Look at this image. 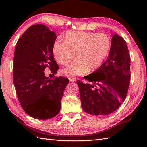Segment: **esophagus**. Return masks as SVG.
Returning a JSON list of instances; mask_svg holds the SVG:
<instances>
[{
  "label": "esophagus",
  "mask_w": 147,
  "mask_h": 147,
  "mask_svg": "<svg viewBox=\"0 0 147 147\" xmlns=\"http://www.w3.org/2000/svg\"><path fill=\"white\" fill-rule=\"evenodd\" d=\"M69 80L70 82H74L76 81V78H69Z\"/></svg>",
  "instance_id": "obj_1"
}]
</instances>
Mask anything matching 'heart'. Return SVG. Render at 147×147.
I'll use <instances>...</instances> for the list:
<instances>
[{"label":"heart","mask_w":147,"mask_h":147,"mask_svg":"<svg viewBox=\"0 0 147 147\" xmlns=\"http://www.w3.org/2000/svg\"><path fill=\"white\" fill-rule=\"evenodd\" d=\"M111 44L105 33L69 31L64 42L56 40L54 43L53 53L56 61L61 65L67 64L75 55L76 60L62 73L68 77L83 75L100 66L109 54Z\"/></svg>","instance_id":"b5f03b06"}]
</instances>
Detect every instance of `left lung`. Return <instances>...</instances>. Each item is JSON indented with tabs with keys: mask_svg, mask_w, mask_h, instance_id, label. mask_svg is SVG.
Here are the masks:
<instances>
[{
	"mask_svg": "<svg viewBox=\"0 0 147 147\" xmlns=\"http://www.w3.org/2000/svg\"><path fill=\"white\" fill-rule=\"evenodd\" d=\"M130 55L123 37H112L107 60L87 77L89 83L78 80L83 111L89 114L105 115L120 107L125 100L130 83Z\"/></svg>",
	"mask_w": 147,
	"mask_h": 147,
	"instance_id": "left-lung-1",
	"label": "left lung"
}]
</instances>
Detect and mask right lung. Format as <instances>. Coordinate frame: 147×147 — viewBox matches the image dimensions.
Returning <instances> with one entry per match:
<instances>
[{"label":"right lung","mask_w":147,"mask_h":147,"mask_svg":"<svg viewBox=\"0 0 147 147\" xmlns=\"http://www.w3.org/2000/svg\"><path fill=\"white\" fill-rule=\"evenodd\" d=\"M55 32L43 24L28 28L19 38L13 62V80L18 100L24 112L38 119L58 114L64 90L69 83L65 77H46L45 68L52 75L59 69L53 56Z\"/></svg>","instance_id":"1"}]
</instances>
